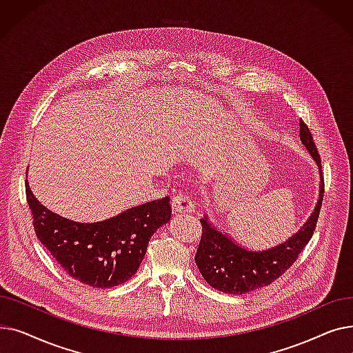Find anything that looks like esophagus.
Returning <instances> with one entry per match:
<instances>
[{"label":"esophagus","instance_id":"1","mask_svg":"<svg viewBox=\"0 0 353 353\" xmlns=\"http://www.w3.org/2000/svg\"><path fill=\"white\" fill-rule=\"evenodd\" d=\"M172 208L174 212H180V213H190L194 208L192 199L188 194L183 193H177L172 197Z\"/></svg>","mask_w":353,"mask_h":353}]
</instances>
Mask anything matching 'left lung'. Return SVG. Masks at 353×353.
<instances>
[{
	"label": "left lung",
	"mask_w": 353,
	"mask_h": 353,
	"mask_svg": "<svg viewBox=\"0 0 353 353\" xmlns=\"http://www.w3.org/2000/svg\"><path fill=\"white\" fill-rule=\"evenodd\" d=\"M299 127L301 141L316 161L322 177L321 156L310 130L302 120H299ZM322 200L323 177L321 199L306 223L286 242L266 250H254L239 245L228 233L212 225L208 216H203L200 219L201 239L194 256L201 276L212 288L229 294H243L270 285L296 262L303 248L309 243L318 223Z\"/></svg>",
	"instance_id": "8db88e82"
}]
</instances>
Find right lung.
Returning a JSON list of instances; mask_svg holds the SVG:
<instances>
[{"label": "right lung", "instance_id": "obj_1", "mask_svg": "<svg viewBox=\"0 0 353 353\" xmlns=\"http://www.w3.org/2000/svg\"><path fill=\"white\" fill-rule=\"evenodd\" d=\"M26 181L37 237L71 277L92 288H113L136 274L148 240L172 216L170 199L165 196L116 217L80 223L43 206Z\"/></svg>", "mask_w": 353, "mask_h": 353}]
</instances>
